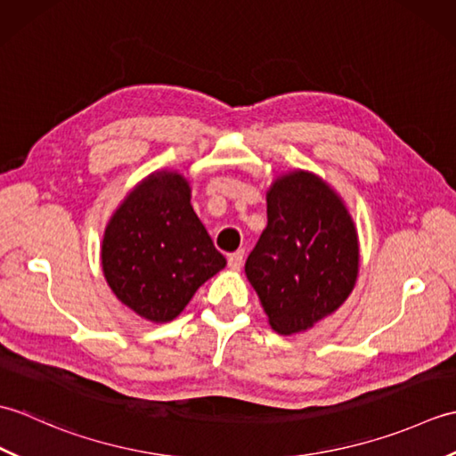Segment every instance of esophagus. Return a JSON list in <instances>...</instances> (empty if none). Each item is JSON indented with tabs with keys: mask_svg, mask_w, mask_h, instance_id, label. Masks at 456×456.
Segmentation results:
<instances>
[{
	"mask_svg": "<svg viewBox=\"0 0 456 456\" xmlns=\"http://www.w3.org/2000/svg\"><path fill=\"white\" fill-rule=\"evenodd\" d=\"M243 263H245V253L243 250H237V253H231L227 256V265L231 270H240L243 268Z\"/></svg>",
	"mask_w": 456,
	"mask_h": 456,
	"instance_id": "1",
	"label": "esophagus"
}]
</instances>
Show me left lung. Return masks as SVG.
Here are the masks:
<instances>
[{
    "instance_id": "8db88e82",
    "label": "left lung",
    "mask_w": 456,
    "mask_h": 456,
    "mask_svg": "<svg viewBox=\"0 0 456 456\" xmlns=\"http://www.w3.org/2000/svg\"><path fill=\"white\" fill-rule=\"evenodd\" d=\"M268 225L245 263L268 322L292 335L333 314L358 274V239L343 201L309 172L278 178Z\"/></svg>"
}]
</instances>
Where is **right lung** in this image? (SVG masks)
<instances>
[{
  "label": "right lung",
  "mask_w": 456,
  "mask_h": 456,
  "mask_svg": "<svg viewBox=\"0 0 456 456\" xmlns=\"http://www.w3.org/2000/svg\"><path fill=\"white\" fill-rule=\"evenodd\" d=\"M102 266L121 302L151 322H170L225 266L176 172L142 180L105 229Z\"/></svg>",
  "instance_id": "add662e5"
}]
</instances>
